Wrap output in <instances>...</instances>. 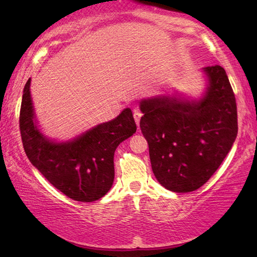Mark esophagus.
<instances>
[{
	"instance_id": "34e87169",
	"label": "esophagus",
	"mask_w": 257,
	"mask_h": 257,
	"mask_svg": "<svg viewBox=\"0 0 257 257\" xmlns=\"http://www.w3.org/2000/svg\"><path fill=\"white\" fill-rule=\"evenodd\" d=\"M142 112L138 111V110H135L134 111V118H135V121H136V124L139 125V122H141V118H142Z\"/></svg>"
}]
</instances>
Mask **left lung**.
I'll list each match as a JSON object with an SVG mask.
<instances>
[{
	"label": "left lung",
	"mask_w": 257,
	"mask_h": 257,
	"mask_svg": "<svg viewBox=\"0 0 257 257\" xmlns=\"http://www.w3.org/2000/svg\"><path fill=\"white\" fill-rule=\"evenodd\" d=\"M204 71L210 84L201 101L159 96L141 102L139 125L149 143L152 170L161 185L176 193L205 184L237 137L236 97L225 70L213 66Z\"/></svg>",
	"instance_id": "left-lung-1"
}]
</instances>
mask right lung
<instances>
[{
  "mask_svg": "<svg viewBox=\"0 0 257 257\" xmlns=\"http://www.w3.org/2000/svg\"><path fill=\"white\" fill-rule=\"evenodd\" d=\"M30 79L26 82L19 127L26 155L50 184L69 198L94 202L102 198L114 179L115 149L136 133L133 112L124 108L114 120L98 124L72 142L56 144L35 124Z\"/></svg>",
  "mask_w": 257,
  "mask_h": 257,
  "instance_id": "1",
  "label": "right lung"
}]
</instances>
